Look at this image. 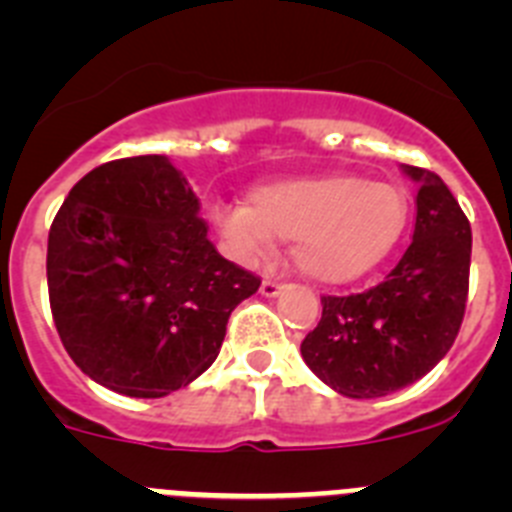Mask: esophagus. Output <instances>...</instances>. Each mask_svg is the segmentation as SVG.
<instances>
[{"instance_id":"34e87169","label":"esophagus","mask_w":512,"mask_h":512,"mask_svg":"<svg viewBox=\"0 0 512 512\" xmlns=\"http://www.w3.org/2000/svg\"><path fill=\"white\" fill-rule=\"evenodd\" d=\"M284 292V284L277 282V279H264L261 282V295L264 297H279Z\"/></svg>"}]
</instances>
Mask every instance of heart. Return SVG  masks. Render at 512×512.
Here are the masks:
<instances>
[{"mask_svg": "<svg viewBox=\"0 0 512 512\" xmlns=\"http://www.w3.org/2000/svg\"><path fill=\"white\" fill-rule=\"evenodd\" d=\"M235 259L256 264L277 238H292V261L307 279L343 284L372 271L400 241L408 197L361 176H307L266 184L248 205L212 212Z\"/></svg>", "mask_w": 512, "mask_h": 512, "instance_id": "1", "label": "heart"}]
</instances>
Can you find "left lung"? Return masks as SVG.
I'll return each instance as SVG.
<instances>
[{"label": "left lung", "instance_id": "8db88e82", "mask_svg": "<svg viewBox=\"0 0 512 512\" xmlns=\"http://www.w3.org/2000/svg\"><path fill=\"white\" fill-rule=\"evenodd\" d=\"M418 184L413 243L377 287L323 297V318L300 351L330 390L372 400L431 372L459 336L469 292L472 228L433 171L402 166Z\"/></svg>", "mask_w": 512, "mask_h": 512}]
</instances>
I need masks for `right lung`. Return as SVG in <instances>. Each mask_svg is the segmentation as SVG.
Listing matches in <instances>:
<instances>
[{
	"instance_id": "right-lung-1",
	"label": "right lung",
	"mask_w": 512,
	"mask_h": 512,
	"mask_svg": "<svg viewBox=\"0 0 512 512\" xmlns=\"http://www.w3.org/2000/svg\"><path fill=\"white\" fill-rule=\"evenodd\" d=\"M53 323L74 364L128 397L187 387L261 279L223 259L166 156L117 158L74 184L48 233Z\"/></svg>"
}]
</instances>
